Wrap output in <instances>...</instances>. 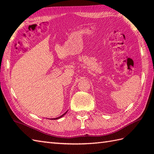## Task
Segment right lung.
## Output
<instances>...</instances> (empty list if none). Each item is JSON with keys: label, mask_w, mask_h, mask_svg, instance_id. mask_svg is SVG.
Masks as SVG:
<instances>
[{"label": "right lung", "mask_w": 154, "mask_h": 154, "mask_svg": "<svg viewBox=\"0 0 154 154\" xmlns=\"http://www.w3.org/2000/svg\"><path fill=\"white\" fill-rule=\"evenodd\" d=\"M67 112H65L63 114H62V115H61V116H59V117H57V118H55V119H52V120H53V119H54V120H56V119H60V118L63 117V116L65 115V114L67 113Z\"/></svg>", "instance_id": "right-lung-1"}]
</instances>
